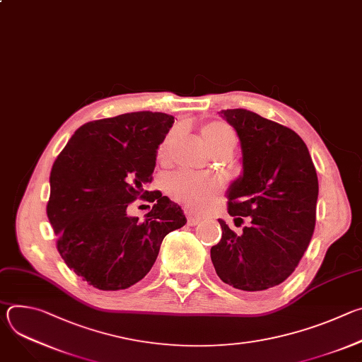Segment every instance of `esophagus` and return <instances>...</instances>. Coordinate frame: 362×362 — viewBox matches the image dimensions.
<instances>
[{
  "label": "esophagus",
  "instance_id": "1",
  "mask_svg": "<svg viewBox=\"0 0 362 362\" xmlns=\"http://www.w3.org/2000/svg\"><path fill=\"white\" fill-rule=\"evenodd\" d=\"M185 215H186L187 223H189L190 226H194V225H197V223L202 221V215L196 214V212L192 211V209H185Z\"/></svg>",
  "mask_w": 362,
  "mask_h": 362
}]
</instances>
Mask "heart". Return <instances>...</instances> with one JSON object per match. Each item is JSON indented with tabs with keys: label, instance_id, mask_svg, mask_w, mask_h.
Here are the masks:
<instances>
[{
	"label": "heart",
	"instance_id": "obj_1",
	"mask_svg": "<svg viewBox=\"0 0 362 362\" xmlns=\"http://www.w3.org/2000/svg\"><path fill=\"white\" fill-rule=\"evenodd\" d=\"M177 136L179 130H173L160 143L158 150V158L162 163L170 162L172 147ZM202 137L215 154H219L226 150L232 151L236 141L233 129L222 122H212L204 124L202 127ZM218 182L212 179H203L190 173H179L173 176L168 185V190L176 202L183 203L186 206H192V208L204 206L218 192Z\"/></svg>",
	"mask_w": 362,
	"mask_h": 362
}]
</instances>
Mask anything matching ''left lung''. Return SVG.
I'll use <instances>...</instances> for the list:
<instances>
[{
  "label": "left lung",
  "mask_w": 362,
  "mask_h": 362,
  "mask_svg": "<svg viewBox=\"0 0 362 362\" xmlns=\"http://www.w3.org/2000/svg\"><path fill=\"white\" fill-rule=\"evenodd\" d=\"M242 147L243 175L228 190L236 235L225 221L221 242L211 249L218 276L240 291H267L298 267L311 242L318 176L303 140L289 127L245 109L222 110Z\"/></svg>",
  "instance_id": "8db88e82"
}]
</instances>
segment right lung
Returning <instances> with one entry per match:
<instances>
[{
  "instance_id": "obj_1",
  "label": "right lung",
  "mask_w": 362,
  "mask_h": 362,
  "mask_svg": "<svg viewBox=\"0 0 362 362\" xmlns=\"http://www.w3.org/2000/svg\"><path fill=\"white\" fill-rule=\"evenodd\" d=\"M175 117L136 112L83 124L49 173L47 216L66 265L101 291L127 289L156 262L163 238L186 223L180 206L148 192L156 154ZM154 202L144 221L127 215Z\"/></svg>"
}]
</instances>
